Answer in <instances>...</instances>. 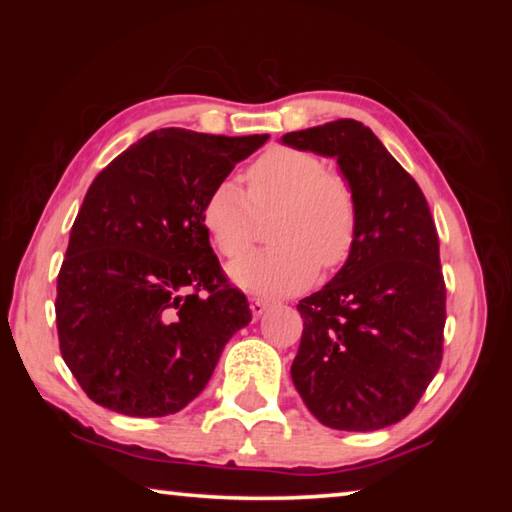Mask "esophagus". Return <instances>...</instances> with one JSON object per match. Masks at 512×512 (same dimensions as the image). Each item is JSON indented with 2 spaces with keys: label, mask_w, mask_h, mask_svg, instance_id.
Returning <instances> with one entry per match:
<instances>
[{
  "label": "esophagus",
  "mask_w": 512,
  "mask_h": 512,
  "mask_svg": "<svg viewBox=\"0 0 512 512\" xmlns=\"http://www.w3.org/2000/svg\"><path fill=\"white\" fill-rule=\"evenodd\" d=\"M268 309V302L262 298H250V311H253V316L259 318Z\"/></svg>",
  "instance_id": "esophagus-1"
}]
</instances>
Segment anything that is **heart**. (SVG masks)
<instances>
[{
	"label": "heart",
	"mask_w": 512,
	"mask_h": 512,
	"mask_svg": "<svg viewBox=\"0 0 512 512\" xmlns=\"http://www.w3.org/2000/svg\"><path fill=\"white\" fill-rule=\"evenodd\" d=\"M244 192L221 180L203 203V225L225 257H237L255 237L257 216L273 214L271 248L228 266L239 289L257 296H287L305 289L318 266H341L357 239V198L348 180L325 169L316 155L271 149L246 173Z\"/></svg>",
	"instance_id": "1"
}]
</instances>
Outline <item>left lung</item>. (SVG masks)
<instances>
[{
    "instance_id": "obj_1",
    "label": "left lung",
    "mask_w": 512,
    "mask_h": 512,
    "mask_svg": "<svg viewBox=\"0 0 512 512\" xmlns=\"http://www.w3.org/2000/svg\"><path fill=\"white\" fill-rule=\"evenodd\" d=\"M280 142L336 160L357 198L350 257L298 302L305 329L293 386L325 427H391L413 411L443 359L445 282L427 198L361 121H329Z\"/></svg>"
}]
</instances>
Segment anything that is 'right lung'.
<instances>
[{"instance_id": "right-lung-1", "label": "right lung", "mask_w": 512, "mask_h": 512, "mask_svg": "<svg viewBox=\"0 0 512 512\" xmlns=\"http://www.w3.org/2000/svg\"><path fill=\"white\" fill-rule=\"evenodd\" d=\"M266 140L160 128L94 178L56 298L60 354L92 402L133 418L178 413L250 323L210 246L203 203Z\"/></svg>"}]
</instances>
